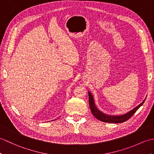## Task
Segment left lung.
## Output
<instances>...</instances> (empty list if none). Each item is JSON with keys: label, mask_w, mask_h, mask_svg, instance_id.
Returning <instances> with one entry per match:
<instances>
[{"label": "left lung", "mask_w": 154, "mask_h": 154, "mask_svg": "<svg viewBox=\"0 0 154 154\" xmlns=\"http://www.w3.org/2000/svg\"><path fill=\"white\" fill-rule=\"evenodd\" d=\"M88 94H89V103L90 109L91 112H92V114H93V116L99 120L108 123H122L125 122V121L128 120L136 112V110L142 105L143 103H144V101L146 100V99L143 100L142 103H140L138 106L134 108L132 110L129 111V112H128L124 114H121V115L113 116L104 114L98 109L97 107L95 106V104H94V100L93 94H91V93L89 92V91H88Z\"/></svg>", "instance_id": "8db88e82"}]
</instances>
